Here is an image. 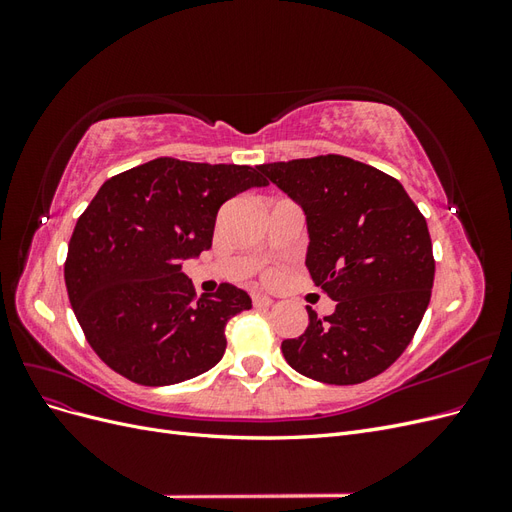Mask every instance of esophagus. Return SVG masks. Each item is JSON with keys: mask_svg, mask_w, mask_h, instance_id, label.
<instances>
[{"mask_svg": "<svg viewBox=\"0 0 512 512\" xmlns=\"http://www.w3.org/2000/svg\"><path fill=\"white\" fill-rule=\"evenodd\" d=\"M252 303H254V307H256V309H267V307H271V305H273V299H271V297H267V294H254V297H252Z\"/></svg>", "mask_w": 512, "mask_h": 512, "instance_id": "1", "label": "esophagus"}]
</instances>
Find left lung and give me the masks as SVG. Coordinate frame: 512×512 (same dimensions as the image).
Instances as JSON below:
<instances>
[{
  "label": "left lung",
  "instance_id": "8db88e82",
  "mask_svg": "<svg viewBox=\"0 0 512 512\" xmlns=\"http://www.w3.org/2000/svg\"><path fill=\"white\" fill-rule=\"evenodd\" d=\"M305 211V267L337 303L318 318L307 307L301 337L284 339V359L327 384H359L389 369L408 348L431 299V237L404 185L346 156L258 166Z\"/></svg>",
  "mask_w": 512,
  "mask_h": 512
}]
</instances>
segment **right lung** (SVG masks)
Instances as JSON below:
<instances>
[{"label":"right lung","instance_id":"obj_1","mask_svg":"<svg viewBox=\"0 0 512 512\" xmlns=\"http://www.w3.org/2000/svg\"><path fill=\"white\" fill-rule=\"evenodd\" d=\"M267 183L252 166L175 158L104 181L74 226L64 277L74 316L108 367L166 386L220 363L226 322L252 299L232 284L196 299L181 260L209 250L228 198Z\"/></svg>","mask_w":512,"mask_h":512}]
</instances>
